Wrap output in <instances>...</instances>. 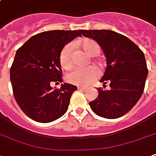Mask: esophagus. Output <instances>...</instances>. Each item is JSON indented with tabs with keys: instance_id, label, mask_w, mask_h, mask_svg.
Returning a JSON list of instances; mask_svg holds the SVG:
<instances>
[{
	"instance_id": "1",
	"label": "esophagus",
	"mask_w": 156,
	"mask_h": 156,
	"mask_svg": "<svg viewBox=\"0 0 156 156\" xmlns=\"http://www.w3.org/2000/svg\"><path fill=\"white\" fill-rule=\"evenodd\" d=\"M78 90H87V87H78Z\"/></svg>"
}]
</instances>
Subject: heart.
<instances>
[{
	"mask_svg": "<svg viewBox=\"0 0 156 156\" xmlns=\"http://www.w3.org/2000/svg\"><path fill=\"white\" fill-rule=\"evenodd\" d=\"M76 44L90 56H96L100 53L101 48L96 41L91 39H83L76 42ZM59 61L64 69L69 70L73 66L72 44H68L62 48ZM97 70L94 66L86 69H74L66 74V80L69 83L78 86H87L97 77Z\"/></svg>",
	"mask_w": 156,
	"mask_h": 156,
	"instance_id": "b5f03b06",
	"label": "heart"
}]
</instances>
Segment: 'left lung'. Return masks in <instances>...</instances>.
Listing matches in <instances>:
<instances>
[{"instance_id": "1", "label": "left lung", "mask_w": 156, "mask_h": 156, "mask_svg": "<svg viewBox=\"0 0 156 156\" xmlns=\"http://www.w3.org/2000/svg\"><path fill=\"white\" fill-rule=\"evenodd\" d=\"M86 37L99 44L106 56L107 68L98 88L99 95L89 102L96 115L107 119L124 116L143 95L148 69L143 51L129 38L110 30H81Z\"/></svg>"}]
</instances>
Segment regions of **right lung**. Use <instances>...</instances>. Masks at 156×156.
<instances>
[{
  "label": "right lung",
  "mask_w": 156,
  "mask_h": 156,
  "mask_svg": "<svg viewBox=\"0 0 156 156\" xmlns=\"http://www.w3.org/2000/svg\"><path fill=\"white\" fill-rule=\"evenodd\" d=\"M81 30H49L33 35L16 52L10 68L13 96L23 112L34 121L48 123L68 110L77 87L62 83L52 89V83H62L59 61L61 50L81 36Z\"/></svg>",
  "instance_id": "obj_1"
}]
</instances>
